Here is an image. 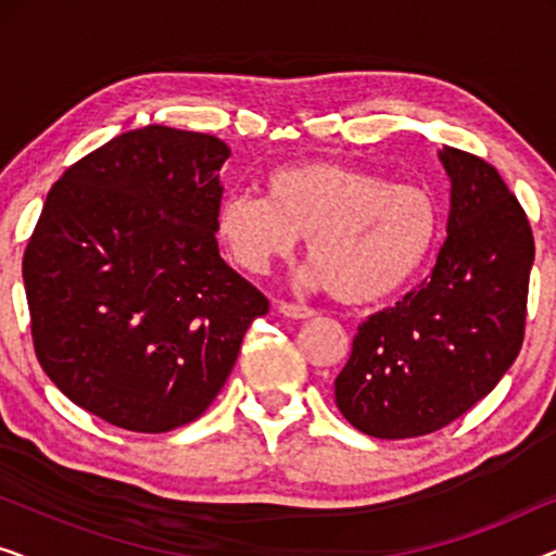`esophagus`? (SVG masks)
<instances>
[{
    "instance_id": "1",
    "label": "esophagus",
    "mask_w": 556,
    "mask_h": 556,
    "mask_svg": "<svg viewBox=\"0 0 556 556\" xmlns=\"http://www.w3.org/2000/svg\"><path fill=\"white\" fill-rule=\"evenodd\" d=\"M278 311L283 316H288V318H311V316H316L314 308L299 306V303H286V301L278 303Z\"/></svg>"
}]
</instances>
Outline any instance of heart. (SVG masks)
Segmentation results:
<instances>
[{
	"mask_svg": "<svg viewBox=\"0 0 556 556\" xmlns=\"http://www.w3.org/2000/svg\"><path fill=\"white\" fill-rule=\"evenodd\" d=\"M215 227L248 273H265L308 238V283L364 306L390 299L425 268L443 217L420 185L390 181L359 166L306 162L270 172L265 194H225Z\"/></svg>",
	"mask_w": 556,
	"mask_h": 556,
	"instance_id": "obj_1",
	"label": "heart"
}]
</instances>
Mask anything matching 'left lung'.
Here are the masks:
<instances>
[{"mask_svg": "<svg viewBox=\"0 0 556 556\" xmlns=\"http://www.w3.org/2000/svg\"><path fill=\"white\" fill-rule=\"evenodd\" d=\"M447 238L417 291L359 326L333 382L337 407L371 438L428 435L468 413L523 341L534 235L501 174L443 147Z\"/></svg>", "mask_w": 556, "mask_h": 556, "instance_id": "obj_1", "label": "left lung"}]
</instances>
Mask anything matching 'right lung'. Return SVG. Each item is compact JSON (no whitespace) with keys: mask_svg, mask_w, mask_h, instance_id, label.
Masks as SVG:
<instances>
[{"mask_svg":"<svg viewBox=\"0 0 556 556\" xmlns=\"http://www.w3.org/2000/svg\"><path fill=\"white\" fill-rule=\"evenodd\" d=\"M217 136L149 124L75 162L27 242L35 354L60 392L131 432L192 422L268 299L217 250Z\"/></svg>","mask_w":556,"mask_h":556,"instance_id":"right-lung-1","label":"right lung"}]
</instances>
